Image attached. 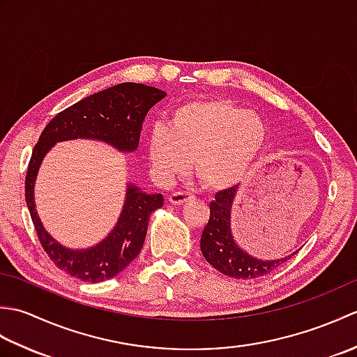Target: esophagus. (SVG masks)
<instances>
[{
    "label": "esophagus",
    "mask_w": 357,
    "mask_h": 357,
    "mask_svg": "<svg viewBox=\"0 0 357 357\" xmlns=\"http://www.w3.org/2000/svg\"><path fill=\"white\" fill-rule=\"evenodd\" d=\"M193 196L190 193H185V192H174L169 196V201L173 206H183L187 201H190Z\"/></svg>",
    "instance_id": "1"
}]
</instances>
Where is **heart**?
<instances>
[{
	"mask_svg": "<svg viewBox=\"0 0 357 357\" xmlns=\"http://www.w3.org/2000/svg\"><path fill=\"white\" fill-rule=\"evenodd\" d=\"M267 142V126L222 98L195 100L174 107L167 127L147 136V156L155 178L172 184L192 170L213 190L241 184L253 172Z\"/></svg>",
	"mask_w": 357,
	"mask_h": 357,
	"instance_id": "obj_1",
	"label": "heart"
}]
</instances>
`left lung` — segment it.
Segmentation results:
<instances>
[{
	"label": "left lung",
	"mask_w": 357,
	"mask_h": 357,
	"mask_svg": "<svg viewBox=\"0 0 357 357\" xmlns=\"http://www.w3.org/2000/svg\"><path fill=\"white\" fill-rule=\"evenodd\" d=\"M238 185L218 192L210 202V219L201 236V252L211 267L236 279H253L276 270L298 252L279 259H259L234 241L231 233V207Z\"/></svg>",
	"instance_id": "1"
}]
</instances>
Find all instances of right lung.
I'll use <instances>...</instances> for the list:
<instances>
[{"label": "right lung", "instance_id": "obj_1", "mask_svg": "<svg viewBox=\"0 0 357 357\" xmlns=\"http://www.w3.org/2000/svg\"><path fill=\"white\" fill-rule=\"evenodd\" d=\"M165 95L156 87L123 82L58 113L38 139L26 174V204L44 252L70 276L95 284L123 271L141 252L150 215L162 207L164 198L161 193L149 195L128 183L123 210L107 236L89 248L64 247L44 229L35 207V183L43 159L56 142L72 139L101 141L121 153H132L138 149L147 112Z\"/></svg>", "mask_w": 357, "mask_h": 357}]
</instances>
